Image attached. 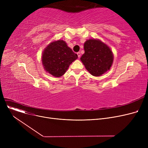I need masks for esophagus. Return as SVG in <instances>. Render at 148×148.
<instances>
[{
	"mask_svg": "<svg viewBox=\"0 0 148 148\" xmlns=\"http://www.w3.org/2000/svg\"><path fill=\"white\" fill-rule=\"evenodd\" d=\"M77 56H78L79 58H80V56H81L80 53V52H77Z\"/></svg>",
	"mask_w": 148,
	"mask_h": 148,
	"instance_id": "1",
	"label": "esophagus"
}]
</instances>
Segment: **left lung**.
<instances>
[{"instance_id":"obj_1","label":"left lung","mask_w":148,"mask_h":148,"mask_svg":"<svg viewBox=\"0 0 148 148\" xmlns=\"http://www.w3.org/2000/svg\"><path fill=\"white\" fill-rule=\"evenodd\" d=\"M84 50L80 60L91 75L99 77L110 70L114 56L107 44L98 39H89L85 41Z\"/></svg>"}]
</instances>
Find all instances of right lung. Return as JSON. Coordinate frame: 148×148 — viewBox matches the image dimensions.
<instances>
[{"mask_svg":"<svg viewBox=\"0 0 148 148\" xmlns=\"http://www.w3.org/2000/svg\"><path fill=\"white\" fill-rule=\"evenodd\" d=\"M77 58V54L69 47L66 42L59 40L52 41L44 49L41 61L46 72L55 77H60Z\"/></svg>","mask_w":148,"mask_h":148,"instance_id":"1","label":"right lung"}]
</instances>
